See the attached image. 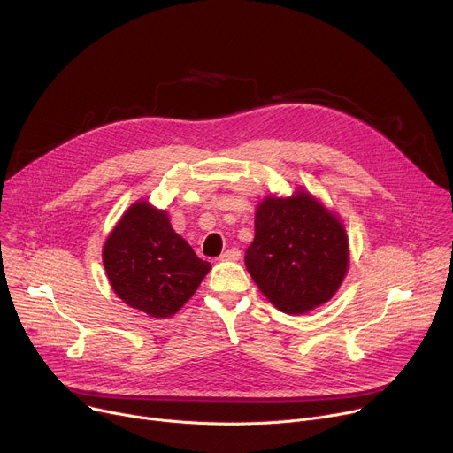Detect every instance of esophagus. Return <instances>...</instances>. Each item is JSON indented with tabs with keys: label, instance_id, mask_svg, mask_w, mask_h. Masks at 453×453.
I'll return each instance as SVG.
<instances>
[{
	"label": "esophagus",
	"instance_id": "34e87169",
	"mask_svg": "<svg viewBox=\"0 0 453 453\" xmlns=\"http://www.w3.org/2000/svg\"><path fill=\"white\" fill-rule=\"evenodd\" d=\"M220 260L222 262H236V260H240V249L238 247H229L227 250H224L220 254Z\"/></svg>",
	"mask_w": 453,
	"mask_h": 453
}]
</instances>
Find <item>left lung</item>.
<instances>
[{"mask_svg":"<svg viewBox=\"0 0 453 453\" xmlns=\"http://www.w3.org/2000/svg\"><path fill=\"white\" fill-rule=\"evenodd\" d=\"M349 262L342 224L304 191L257 206L245 267L285 313H304L334 297Z\"/></svg>","mask_w":453,"mask_h":453,"instance_id":"1","label":"left lung"}]
</instances>
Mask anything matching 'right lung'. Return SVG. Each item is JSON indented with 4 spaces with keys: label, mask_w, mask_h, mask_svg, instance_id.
I'll return each instance as SVG.
<instances>
[{
    "label": "right lung",
    "mask_w": 453,
    "mask_h": 453,
    "mask_svg": "<svg viewBox=\"0 0 453 453\" xmlns=\"http://www.w3.org/2000/svg\"><path fill=\"white\" fill-rule=\"evenodd\" d=\"M102 256L118 297L159 319L173 315L211 269L172 229L168 215L147 203L128 208Z\"/></svg>",
    "instance_id": "right-lung-1"
}]
</instances>
